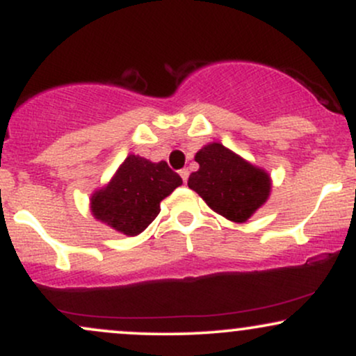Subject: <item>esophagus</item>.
<instances>
[{"instance_id":"esophagus-1","label":"esophagus","mask_w":356,"mask_h":356,"mask_svg":"<svg viewBox=\"0 0 356 356\" xmlns=\"http://www.w3.org/2000/svg\"><path fill=\"white\" fill-rule=\"evenodd\" d=\"M179 174H181L182 181H184V182H187V179H189V170H187V169H182L181 172H179Z\"/></svg>"}]
</instances>
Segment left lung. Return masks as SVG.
Here are the masks:
<instances>
[{
	"label": "left lung",
	"instance_id": "obj_1",
	"mask_svg": "<svg viewBox=\"0 0 356 356\" xmlns=\"http://www.w3.org/2000/svg\"><path fill=\"white\" fill-rule=\"evenodd\" d=\"M194 161L199 169L191 174L187 186L226 219L246 222L268 202L273 189L268 170L251 164L220 142L204 145Z\"/></svg>",
	"mask_w": 356,
	"mask_h": 356
}]
</instances>
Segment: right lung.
<instances>
[{
    "label": "right lung",
    "mask_w": 356,
    "mask_h": 356,
    "mask_svg": "<svg viewBox=\"0 0 356 356\" xmlns=\"http://www.w3.org/2000/svg\"><path fill=\"white\" fill-rule=\"evenodd\" d=\"M182 184L167 162L129 154L112 179L92 192L90 212L120 234L138 236L161 212V202Z\"/></svg>",
    "instance_id": "add662e5"
}]
</instances>
